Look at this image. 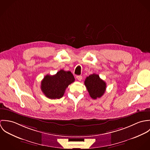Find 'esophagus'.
I'll list each match as a JSON object with an SVG mask.
<instances>
[{
    "mask_svg": "<svg viewBox=\"0 0 150 150\" xmlns=\"http://www.w3.org/2000/svg\"><path fill=\"white\" fill-rule=\"evenodd\" d=\"M76 78H77V79L79 81H81V80H82V79H83V77H82L81 76H77Z\"/></svg>",
    "mask_w": 150,
    "mask_h": 150,
    "instance_id": "esophagus-1",
    "label": "esophagus"
}]
</instances>
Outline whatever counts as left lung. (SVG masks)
<instances>
[{"instance_id": "1", "label": "left lung", "mask_w": 150, "mask_h": 150, "mask_svg": "<svg viewBox=\"0 0 150 150\" xmlns=\"http://www.w3.org/2000/svg\"><path fill=\"white\" fill-rule=\"evenodd\" d=\"M84 84L90 96L93 99L100 98L106 91V83L99 77L98 74L95 73L86 78Z\"/></svg>"}]
</instances>
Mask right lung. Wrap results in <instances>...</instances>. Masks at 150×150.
<instances>
[{"mask_svg": "<svg viewBox=\"0 0 150 150\" xmlns=\"http://www.w3.org/2000/svg\"><path fill=\"white\" fill-rule=\"evenodd\" d=\"M74 80L70 71L61 70L55 75H46L42 81L41 89L49 99H60L64 96L66 88Z\"/></svg>", "mask_w": 150, "mask_h": 150, "instance_id": "1", "label": "right lung"}]
</instances>
